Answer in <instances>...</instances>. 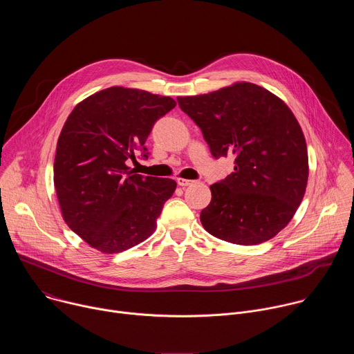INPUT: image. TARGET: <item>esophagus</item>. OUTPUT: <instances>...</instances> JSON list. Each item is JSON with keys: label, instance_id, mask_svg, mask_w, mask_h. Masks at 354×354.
<instances>
[{"label": "esophagus", "instance_id": "34e87169", "mask_svg": "<svg viewBox=\"0 0 354 354\" xmlns=\"http://www.w3.org/2000/svg\"><path fill=\"white\" fill-rule=\"evenodd\" d=\"M176 182H178V185H179V186H182V187H185V186H189V185L194 183V180H190V179H183V178H178V179H176Z\"/></svg>", "mask_w": 354, "mask_h": 354}]
</instances>
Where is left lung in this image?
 I'll list each match as a JSON object with an SVG mask.
<instances>
[{"instance_id":"obj_1","label":"left lung","mask_w":354,"mask_h":354,"mask_svg":"<svg viewBox=\"0 0 354 354\" xmlns=\"http://www.w3.org/2000/svg\"><path fill=\"white\" fill-rule=\"evenodd\" d=\"M178 104L216 160L235 158L234 172L210 186L212 201L200 213L205 230L238 245L273 238L295 214L308 180L307 144L292 112L250 82L179 96Z\"/></svg>"}]
</instances>
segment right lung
Listing matches in <instances>:
<instances>
[{"mask_svg": "<svg viewBox=\"0 0 354 354\" xmlns=\"http://www.w3.org/2000/svg\"><path fill=\"white\" fill-rule=\"evenodd\" d=\"M176 106L169 96L112 86L70 113L57 141L55 187L67 225L92 248L118 254L157 228L176 182L134 174L127 162L147 160V137Z\"/></svg>", "mask_w": 354, "mask_h": 354, "instance_id": "right-lung-1", "label": "right lung"}]
</instances>
